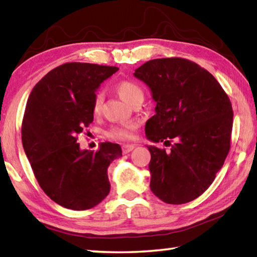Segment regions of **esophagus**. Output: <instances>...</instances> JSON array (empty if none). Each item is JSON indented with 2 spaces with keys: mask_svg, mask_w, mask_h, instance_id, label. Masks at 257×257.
Wrapping results in <instances>:
<instances>
[{
  "mask_svg": "<svg viewBox=\"0 0 257 257\" xmlns=\"http://www.w3.org/2000/svg\"><path fill=\"white\" fill-rule=\"evenodd\" d=\"M135 149V145L134 144H125L122 145V153L123 154H127L129 152H132Z\"/></svg>",
  "mask_w": 257,
  "mask_h": 257,
  "instance_id": "1",
  "label": "esophagus"
}]
</instances>
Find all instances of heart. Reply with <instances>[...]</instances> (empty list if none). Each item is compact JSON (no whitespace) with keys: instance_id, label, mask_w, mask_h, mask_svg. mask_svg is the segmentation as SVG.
<instances>
[{"instance_id":"b5f03b06","label":"heart","mask_w":257,"mask_h":257,"mask_svg":"<svg viewBox=\"0 0 257 257\" xmlns=\"http://www.w3.org/2000/svg\"><path fill=\"white\" fill-rule=\"evenodd\" d=\"M116 93L119 94V96L123 99L125 103H128L129 105H134L138 102H143L144 99V90L137 82L132 80H123L120 81L118 85L115 86ZM102 104H103V94L96 93L94 95L93 104H92V110L95 115H97L101 113L102 110ZM136 130V124L134 122H127V123H121L115 124L106 132V137L113 139V141H129L134 137V133Z\"/></svg>"}]
</instances>
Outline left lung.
I'll list each match as a JSON object with an SVG mask.
<instances>
[{
    "mask_svg": "<svg viewBox=\"0 0 257 257\" xmlns=\"http://www.w3.org/2000/svg\"><path fill=\"white\" fill-rule=\"evenodd\" d=\"M156 102L146 137L171 146H147L151 190L168 204H185L205 191L230 150L233 112L221 85L197 63L181 58L150 60L135 70Z\"/></svg>",
    "mask_w": 257,
    "mask_h": 257,
    "instance_id": "1",
    "label": "left lung"
}]
</instances>
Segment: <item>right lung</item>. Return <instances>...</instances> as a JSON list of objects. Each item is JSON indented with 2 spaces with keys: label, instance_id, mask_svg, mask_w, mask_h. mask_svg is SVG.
Here are the masks:
<instances>
[{
  "label": "right lung",
  "instance_id": "add662e5",
  "mask_svg": "<svg viewBox=\"0 0 257 257\" xmlns=\"http://www.w3.org/2000/svg\"><path fill=\"white\" fill-rule=\"evenodd\" d=\"M116 67L70 62L37 82L26 105L21 139L41 188L52 201L75 211L96 206L110 193L107 168L122 156L119 144L81 151L78 135L93 122L92 104Z\"/></svg>",
  "mask_w": 257,
  "mask_h": 257
}]
</instances>
